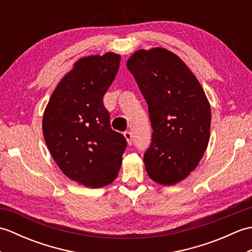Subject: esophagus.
I'll return each mask as SVG.
<instances>
[{"label": "esophagus", "mask_w": 252, "mask_h": 252, "mask_svg": "<svg viewBox=\"0 0 252 252\" xmlns=\"http://www.w3.org/2000/svg\"><path fill=\"white\" fill-rule=\"evenodd\" d=\"M123 135H125L126 140L127 141V144H129V145H132V133L129 131H126L123 133Z\"/></svg>", "instance_id": "obj_1"}]
</instances>
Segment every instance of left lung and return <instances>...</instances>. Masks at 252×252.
<instances>
[{
    "mask_svg": "<svg viewBox=\"0 0 252 252\" xmlns=\"http://www.w3.org/2000/svg\"><path fill=\"white\" fill-rule=\"evenodd\" d=\"M148 105L153 135L144 154L154 182L173 185L199 163L210 137L211 109L184 62L161 47L138 50L126 62Z\"/></svg>",
    "mask_w": 252,
    "mask_h": 252,
    "instance_id": "1",
    "label": "left lung"
}]
</instances>
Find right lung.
I'll use <instances>...</instances> for the list:
<instances>
[{
  "label": "right lung",
  "instance_id": "obj_1",
  "mask_svg": "<svg viewBox=\"0 0 252 252\" xmlns=\"http://www.w3.org/2000/svg\"><path fill=\"white\" fill-rule=\"evenodd\" d=\"M120 55L80 58L53 92L42 129L53 159L67 178L87 187L110 184L119 172L126 140L111 129L103 97Z\"/></svg>",
  "mask_w": 252,
  "mask_h": 252
}]
</instances>
